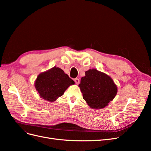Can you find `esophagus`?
I'll list each match as a JSON object with an SVG mask.
<instances>
[{
	"instance_id": "34e87169",
	"label": "esophagus",
	"mask_w": 151,
	"mask_h": 151,
	"mask_svg": "<svg viewBox=\"0 0 151 151\" xmlns=\"http://www.w3.org/2000/svg\"><path fill=\"white\" fill-rule=\"evenodd\" d=\"M74 81H75V83H76V84H79V83H80V81H79V79H77V78L75 79H74Z\"/></svg>"
}]
</instances>
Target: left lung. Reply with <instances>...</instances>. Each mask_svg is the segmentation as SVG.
Listing matches in <instances>:
<instances>
[{
    "label": "left lung",
    "instance_id": "obj_1",
    "mask_svg": "<svg viewBox=\"0 0 151 151\" xmlns=\"http://www.w3.org/2000/svg\"><path fill=\"white\" fill-rule=\"evenodd\" d=\"M79 87L83 99L93 109L106 106L117 93L116 85L111 77L94 68L85 72Z\"/></svg>",
    "mask_w": 151,
    "mask_h": 151
}]
</instances>
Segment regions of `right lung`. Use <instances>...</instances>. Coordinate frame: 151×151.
Returning <instances> with one entry per match:
<instances>
[{
    "label": "right lung",
    "mask_w": 151,
    "mask_h": 151,
    "mask_svg": "<svg viewBox=\"0 0 151 151\" xmlns=\"http://www.w3.org/2000/svg\"><path fill=\"white\" fill-rule=\"evenodd\" d=\"M74 81L59 67H54L41 73L36 78L35 86L40 97L50 102H53L64 93Z\"/></svg>",
    "instance_id": "obj_1"
}]
</instances>
